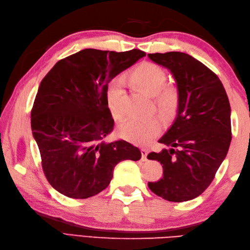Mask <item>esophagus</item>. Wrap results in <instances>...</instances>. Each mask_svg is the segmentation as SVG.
I'll list each match as a JSON object with an SVG mask.
<instances>
[{"label": "esophagus", "instance_id": "obj_1", "mask_svg": "<svg viewBox=\"0 0 250 250\" xmlns=\"http://www.w3.org/2000/svg\"><path fill=\"white\" fill-rule=\"evenodd\" d=\"M141 152H142V159H143V161H146V160H147L148 150L146 149V148H142V149H141Z\"/></svg>", "mask_w": 250, "mask_h": 250}]
</instances>
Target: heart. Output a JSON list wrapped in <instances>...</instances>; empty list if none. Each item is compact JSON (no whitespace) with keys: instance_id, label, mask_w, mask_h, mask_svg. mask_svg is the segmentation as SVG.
Masks as SVG:
<instances>
[{"instance_id":"obj_1","label":"heart","mask_w":250,"mask_h":250,"mask_svg":"<svg viewBox=\"0 0 250 250\" xmlns=\"http://www.w3.org/2000/svg\"><path fill=\"white\" fill-rule=\"evenodd\" d=\"M130 82L134 86L152 95V105L163 118H171L176 113L179 103L178 91L174 87L166 86L167 74L151 62H143L130 73ZM124 87L119 79L110 82L106 90V104L110 115L116 119L124 116ZM160 121L155 116L147 118H131L122 122L118 133L125 141L137 145H145L160 132Z\"/></svg>"}]
</instances>
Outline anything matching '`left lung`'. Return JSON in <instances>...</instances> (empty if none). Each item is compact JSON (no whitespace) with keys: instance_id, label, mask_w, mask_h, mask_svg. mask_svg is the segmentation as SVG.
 I'll return each mask as SVG.
<instances>
[{"instance_id":"8db88e82","label":"left lung","mask_w":250,"mask_h":250,"mask_svg":"<svg viewBox=\"0 0 250 250\" xmlns=\"http://www.w3.org/2000/svg\"><path fill=\"white\" fill-rule=\"evenodd\" d=\"M148 57L171 71L179 95L176 119L159 140L171 148L147 156L162 164L163 177L148 187L164 200H192L213 182L229 150V99L218 76L193 57L179 51Z\"/></svg>"}]
</instances>
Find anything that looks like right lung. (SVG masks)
<instances>
[{"instance_id": "obj_1", "label": "right lung", "mask_w": 250, "mask_h": 250, "mask_svg": "<svg viewBox=\"0 0 250 250\" xmlns=\"http://www.w3.org/2000/svg\"><path fill=\"white\" fill-rule=\"evenodd\" d=\"M144 56L140 49H83L58 61L42 81L31 110L32 133L47 180L63 195L98 194L120 161L141 159L130 143L103 140L114 129L106 104L108 83Z\"/></svg>"}]
</instances>
